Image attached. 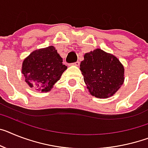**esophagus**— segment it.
Instances as JSON below:
<instances>
[{"mask_svg":"<svg viewBox=\"0 0 148 148\" xmlns=\"http://www.w3.org/2000/svg\"><path fill=\"white\" fill-rule=\"evenodd\" d=\"M72 64H73V65H75V66H78V65L80 64V62H79V61H77L75 62L72 63Z\"/></svg>","mask_w":148,"mask_h":148,"instance_id":"esophagus-1","label":"esophagus"}]
</instances>
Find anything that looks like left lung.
<instances>
[{
	"instance_id": "left-lung-1",
	"label": "left lung",
	"mask_w": 148,
	"mask_h": 148,
	"mask_svg": "<svg viewBox=\"0 0 148 148\" xmlns=\"http://www.w3.org/2000/svg\"><path fill=\"white\" fill-rule=\"evenodd\" d=\"M80 71L92 95L106 99L116 92L124 80V68L114 56L96 49L84 55Z\"/></svg>"
}]
</instances>
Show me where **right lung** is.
<instances>
[{
    "instance_id": "add662e5",
    "label": "right lung",
    "mask_w": 148,
    "mask_h": 148,
    "mask_svg": "<svg viewBox=\"0 0 148 148\" xmlns=\"http://www.w3.org/2000/svg\"><path fill=\"white\" fill-rule=\"evenodd\" d=\"M53 46L32 52L22 63V74L30 87L48 92L60 79L67 66Z\"/></svg>"
}]
</instances>
